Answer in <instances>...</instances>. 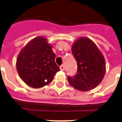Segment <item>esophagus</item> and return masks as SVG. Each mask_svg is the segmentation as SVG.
Segmentation results:
<instances>
[{
	"instance_id": "1",
	"label": "esophagus",
	"mask_w": 122,
	"mask_h": 122,
	"mask_svg": "<svg viewBox=\"0 0 122 122\" xmlns=\"http://www.w3.org/2000/svg\"><path fill=\"white\" fill-rule=\"evenodd\" d=\"M59 68H60V70H61V71H64V69H65V68H64V65H63V64L61 65Z\"/></svg>"
}]
</instances>
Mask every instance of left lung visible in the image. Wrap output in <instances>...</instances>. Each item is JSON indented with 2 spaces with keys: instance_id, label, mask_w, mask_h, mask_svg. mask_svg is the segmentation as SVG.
<instances>
[{
  "instance_id": "1",
  "label": "left lung",
  "mask_w": 122,
  "mask_h": 122,
  "mask_svg": "<svg viewBox=\"0 0 122 122\" xmlns=\"http://www.w3.org/2000/svg\"><path fill=\"white\" fill-rule=\"evenodd\" d=\"M72 54L78 65L74 76H68L70 85L80 91H88L97 87L105 74V61L102 52L90 39L81 37L74 42Z\"/></svg>"
}]
</instances>
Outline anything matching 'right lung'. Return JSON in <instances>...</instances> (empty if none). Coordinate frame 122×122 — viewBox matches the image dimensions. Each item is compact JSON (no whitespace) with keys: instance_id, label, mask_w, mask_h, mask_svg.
<instances>
[{"instance_id":"add662e5","label":"right lung","mask_w":122,"mask_h":122,"mask_svg":"<svg viewBox=\"0 0 122 122\" xmlns=\"http://www.w3.org/2000/svg\"><path fill=\"white\" fill-rule=\"evenodd\" d=\"M56 55L46 39L37 37L22 49L17 59V70L21 79L29 86L38 88L52 81L59 71L55 63Z\"/></svg>"}]
</instances>
